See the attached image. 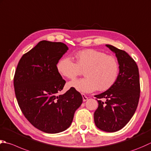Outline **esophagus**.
I'll list each match as a JSON object with an SVG mask.
<instances>
[{
	"mask_svg": "<svg viewBox=\"0 0 151 151\" xmlns=\"http://www.w3.org/2000/svg\"><path fill=\"white\" fill-rule=\"evenodd\" d=\"M82 99H83V101H87V100H88V97H87L86 96L85 94L82 93Z\"/></svg>",
	"mask_w": 151,
	"mask_h": 151,
	"instance_id": "esophagus-1",
	"label": "esophagus"
}]
</instances>
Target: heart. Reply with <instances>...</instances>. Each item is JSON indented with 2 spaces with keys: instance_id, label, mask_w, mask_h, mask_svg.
Instances as JSON below:
<instances>
[{
  "instance_id": "heart-1",
  "label": "heart",
  "mask_w": 151,
  "mask_h": 151,
  "mask_svg": "<svg viewBox=\"0 0 151 151\" xmlns=\"http://www.w3.org/2000/svg\"><path fill=\"white\" fill-rule=\"evenodd\" d=\"M76 63L69 57L58 62L56 68L61 75L75 79L85 70L86 78L70 82L68 87L82 93H90L98 89L105 91L111 88L119 75V64L116 58L97 50L88 49L76 53Z\"/></svg>"
}]
</instances>
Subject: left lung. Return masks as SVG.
Here are the masks:
<instances>
[{"label": "left lung", "instance_id": "obj_1", "mask_svg": "<svg viewBox=\"0 0 151 151\" xmlns=\"http://www.w3.org/2000/svg\"><path fill=\"white\" fill-rule=\"evenodd\" d=\"M106 46L116 55L119 75L113 86L95 96L105 101L97 100L99 105L93 118L101 130L114 132L123 128L136 111L140 96L139 74L136 63L128 53L109 44Z\"/></svg>", "mask_w": 151, "mask_h": 151}]
</instances>
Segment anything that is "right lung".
Instances as JSON below:
<instances>
[{"mask_svg": "<svg viewBox=\"0 0 151 151\" xmlns=\"http://www.w3.org/2000/svg\"><path fill=\"white\" fill-rule=\"evenodd\" d=\"M62 42L42 40L20 59L14 78L19 108L31 124L48 134L65 131L82 103L81 94L70 88L59 95L65 81L56 65L68 50Z\"/></svg>", "mask_w": 151, "mask_h": 151, "instance_id": "obj_1", "label": "right lung"}]
</instances>
